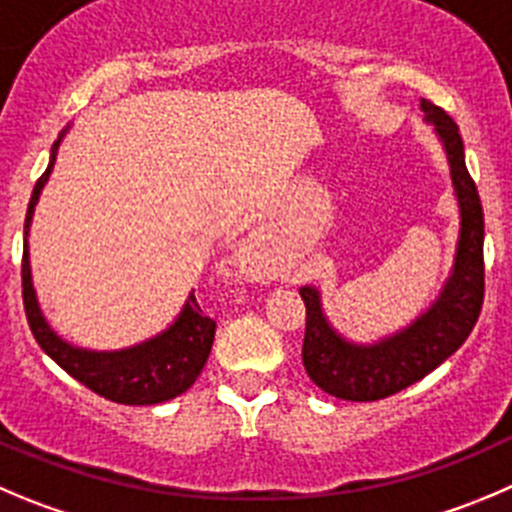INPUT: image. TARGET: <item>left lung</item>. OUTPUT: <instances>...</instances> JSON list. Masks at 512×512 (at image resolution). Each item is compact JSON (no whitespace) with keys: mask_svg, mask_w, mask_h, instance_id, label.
I'll return each mask as SVG.
<instances>
[{"mask_svg":"<svg viewBox=\"0 0 512 512\" xmlns=\"http://www.w3.org/2000/svg\"><path fill=\"white\" fill-rule=\"evenodd\" d=\"M425 123L435 128L450 165L452 191L460 211L450 276L430 306L407 326L372 344L352 342L326 319L316 286H301L306 304L304 369L326 394L349 402H374L420 382L470 337L483 306L485 218L478 188L465 165V145L450 115L430 100L420 102Z\"/></svg>","mask_w":512,"mask_h":512,"instance_id":"obj_1","label":"left lung"}]
</instances>
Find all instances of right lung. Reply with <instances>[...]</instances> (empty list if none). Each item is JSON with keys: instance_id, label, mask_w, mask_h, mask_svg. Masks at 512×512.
<instances>
[{"instance_id": "obj_1", "label": "right lung", "mask_w": 512, "mask_h": 512, "mask_svg": "<svg viewBox=\"0 0 512 512\" xmlns=\"http://www.w3.org/2000/svg\"><path fill=\"white\" fill-rule=\"evenodd\" d=\"M70 125L52 143L50 165L34 186L32 198L24 218V253H22V299L27 311L29 329L34 339L45 349L47 357L55 359L70 377L85 384L100 397L118 402V405H160L168 399L178 397L193 387L198 374L203 372L208 354H211L213 337H216V321L208 319L198 306L193 291L188 294L186 304L155 337L113 352H97V349L75 347L50 326L37 301V291L32 284V266H29V226H32L34 206L40 203L42 188L50 180L55 168L57 150Z\"/></svg>"}]
</instances>
